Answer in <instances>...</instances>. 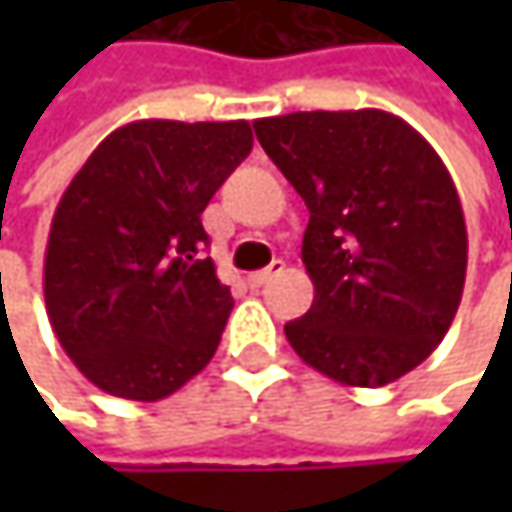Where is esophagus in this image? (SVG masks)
Instances as JSON below:
<instances>
[{
	"instance_id": "esophagus-1",
	"label": "esophagus",
	"mask_w": 512,
	"mask_h": 512,
	"mask_svg": "<svg viewBox=\"0 0 512 512\" xmlns=\"http://www.w3.org/2000/svg\"><path fill=\"white\" fill-rule=\"evenodd\" d=\"M278 272H284V260H272L266 269L252 272V275H249V284H252V287H263V284H269Z\"/></svg>"
}]
</instances>
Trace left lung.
<instances>
[{
	"mask_svg": "<svg viewBox=\"0 0 512 512\" xmlns=\"http://www.w3.org/2000/svg\"><path fill=\"white\" fill-rule=\"evenodd\" d=\"M255 133L311 213L314 302L284 326L290 347L341 385L400 379L439 347L462 299L468 234L445 162L382 109L260 118Z\"/></svg>",
	"mask_w": 512,
	"mask_h": 512,
	"instance_id": "1",
	"label": "left lung"
}]
</instances>
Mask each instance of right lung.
<instances>
[{"instance_id":"right-lung-1","label":"right lung","mask_w":512,"mask_h":512,"mask_svg":"<svg viewBox=\"0 0 512 512\" xmlns=\"http://www.w3.org/2000/svg\"><path fill=\"white\" fill-rule=\"evenodd\" d=\"M249 154V121H133L64 189L44 257L47 314L106 394L154 403L216 353L234 299L204 255L201 213Z\"/></svg>"}]
</instances>
